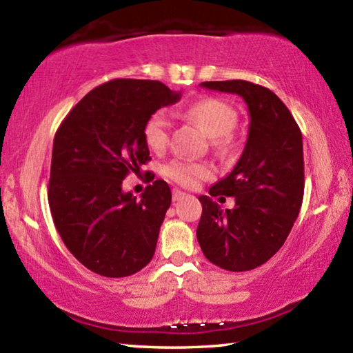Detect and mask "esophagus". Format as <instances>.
Returning <instances> with one entry per match:
<instances>
[{
    "label": "esophagus",
    "instance_id": "1",
    "mask_svg": "<svg viewBox=\"0 0 353 353\" xmlns=\"http://www.w3.org/2000/svg\"><path fill=\"white\" fill-rule=\"evenodd\" d=\"M185 196H187V193H183V191H181V190H177V188H174L172 190V201L174 202H177V201H181V199H183Z\"/></svg>",
    "mask_w": 353,
    "mask_h": 353
}]
</instances>
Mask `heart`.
<instances>
[{"mask_svg": "<svg viewBox=\"0 0 353 353\" xmlns=\"http://www.w3.org/2000/svg\"><path fill=\"white\" fill-rule=\"evenodd\" d=\"M187 115L210 135L212 146L219 152H229L235 145L234 129L236 124V110L229 103L219 98H204L196 101L187 109ZM171 123L163 110L154 112L146 119L143 135L149 148L160 151L166 146L170 139ZM163 176L182 187H196L201 181L213 176L212 166L204 162L174 159L163 165Z\"/></svg>", "mask_w": 353, "mask_h": 353, "instance_id": "heart-1", "label": "heart"}]
</instances>
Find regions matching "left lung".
I'll list each match as a JSON object with an SVG mask.
<instances>
[{"mask_svg":"<svg viewBox=\"0 0 353 353\" xmlns=\"http://www.w3.org/2000/svg\"><path fill=\"white\" fill-rule=\"evenodd\" d=\"M210 90L236 93L246 101L248 141L229 176L210 188V196H232L235 207L221 210L199 196L196 230L208 261L223 270L250 271L283 246L303 199V146L296 119L276 93L249 81L202 82Z\"/></svg>","mask_w":353,"mask_h":353,"instance_id":"obj_1","label":"left lung"}]
</instances>
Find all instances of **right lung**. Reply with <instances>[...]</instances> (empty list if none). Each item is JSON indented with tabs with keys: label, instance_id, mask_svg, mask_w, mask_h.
<instances>
[{
	"label": "right lung",
	"instance_id": "obj_1",
	"mask_svg": "<svg viewBox=\"0 0 353 353\" xmlns=\"http://www.w3.org/2000/svg\"><path fill=\"white\" fill-rule=\"evenodd\" d=\"M179 99L159 81L113 79L87 93L57 129L48 185L52 221L70 252L99 276H132L152 260L171 190L159 179L137 199L121 187L151 160L146 119Z\"/></svg>",
	"mask_w": 353,
	"mask_h": 353
}]
</instances>
